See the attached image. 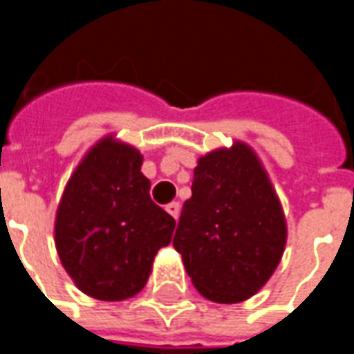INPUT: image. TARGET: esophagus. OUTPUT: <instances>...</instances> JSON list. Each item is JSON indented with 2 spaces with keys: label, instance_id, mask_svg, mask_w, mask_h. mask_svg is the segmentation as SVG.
<instances>
[{
  "label": "esophagus",
  "instance_id": "34e87169",
  "mask_svg": "<svg viewBox=\"0 0 354 354\" xmlns=\"http://www.w3.org/2000/svg\"><path fill=\"white\" fill-rule=\"evenodd\" d=\"M167 212H169L172 218H176L178 220V216H180V203H169V205H167Z\"/></svg>",
  "mask_w": 354,
  "mask_h": 354
}]
</instances>
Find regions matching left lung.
I'll use <instances>...</instances> for the list:
<instances>
[{
    "label": "left lung",
    "mask_w": 354,
    "mask_h": 354,
    "mask_svg": "<svg viewBox=\"0 0 354 354\" xmlns=\"http://www.w3.org/2000/svg\"><path fill=\"white\" fill-rule=\"evenodd\" d=\"M284 243L281 203L252 149L237 142L201 157L172 241L193 286L239 304L269 281Z\"/></svg>",
    "instance_id": "8db88e82"
}]
</instances>
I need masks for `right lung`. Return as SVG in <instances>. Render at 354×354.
I'll use <instances>...</instances> for the list:
<instances>
[{
    "label": "right lung",
    "instance_id": "right-lung-1",
    "mask_svg": "<svg viewBox=\"0 0 354 354\" xmlns=\"http://www.w3.org/2000/svg\"><path fill=\"white\" fill-rule=\"evenodd\" d=\"M138 149L104 138L87 153L58 205L55 243L81 292L102 301L138 294L174 218L149 197Z\"/></svg>",
    "mask_w": 354,
    "mask_h": 354
}]
</instances>
